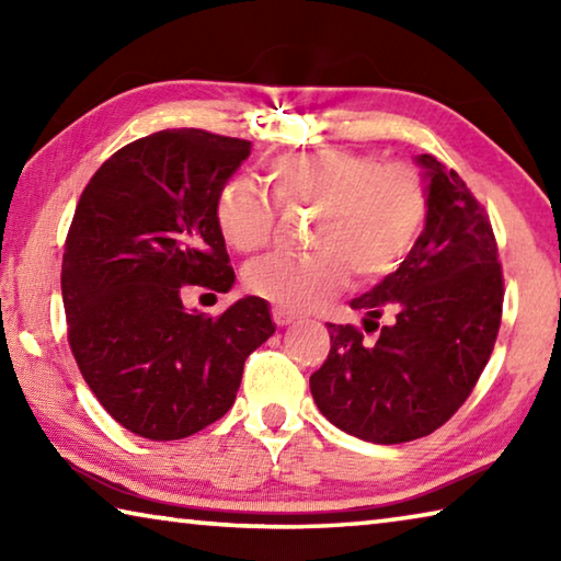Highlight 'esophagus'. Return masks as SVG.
Instances as JSON below:
<instances>
[{"instance_id": "1", "label": "esophagus", "mask_w": 561, "mask_h": 561, "mask_svg": "<svg viewBox=\"0 0 561 561\" xmlns=\"http://www.w3.org/2000/svg\"><path fill=\"white\" fill-rule=\"evenodd\" d=\"M272 319H274V324H277V327H287V324H291V321H294V314H291V311H287V309H282V307H274L272 309Z\"/></svg>"}]
</instances>
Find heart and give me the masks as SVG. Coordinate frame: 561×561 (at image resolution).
Masks as SVG:
<instances>
[{"mask_svg": "<svg viewBox=\"0 0 561 561\" xmlns=\"http://www.w3.org/2000/svg\"><path fill=\"white\" fill-rule=\"evenodd\" d=\"M282 210H314L307 254H274L244 270L247 289L284 309H314L346 287L348 274L378 279L413 252L428 215L421 175L378 156L329 148L274 158L264 170ZM215 222L242 254L270 244L277 207L252 183L232 178L215 197Z\"/></svg>", "mask_w": 561, "mask_h": 561, "instance_id": "b5f03b06", "label": "heart"}]
</instances>
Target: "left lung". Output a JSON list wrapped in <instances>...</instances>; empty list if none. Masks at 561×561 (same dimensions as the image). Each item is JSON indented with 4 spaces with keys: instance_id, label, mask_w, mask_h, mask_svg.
Here are the masks:
<instances>
[{
    "instance_id": "1",
    "label": "left lung",
    "mask_w": 561,
    "mask_h": 561,
    "mask_svg": "<svg viewBox=\"0 0 561 561\" xmlns=\"http://www.w3.org/2000/svg\"><path fill=\"white\" fill-rule=\"evenodd\" d=\"M417 165L428 178L425 230L401 267L351 301L377 339L329 324V356L309 378L336 428L381 445L431 435L468 401L495 348L505 297L485 207L433 156ZM383 316L389 324L378 328Z\"/></svg>"
}]
</instances>
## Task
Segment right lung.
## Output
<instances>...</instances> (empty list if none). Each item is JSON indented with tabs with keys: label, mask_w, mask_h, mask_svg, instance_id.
<instances>
[{
	"label": "right lung",
	"mask_w": 561,
	"mask_h": 561,
	"mask_svg": "<svg viewBox=\"0 0 561 561\" xmlns=\"http://www.w3.org/2000/svg\"><path fill=\"white\" fill-rule=\"evenodd\" d=\"M252 144L168 128L116 150L76 205L66 234V334L99 403L148 440H180L220 421L247 356L274 334L267 301L217 317L185 311V287L227 291L234 272L215 197Z\"/></svg>",
	"instance_id": "obj_1"
}]
</instances>
